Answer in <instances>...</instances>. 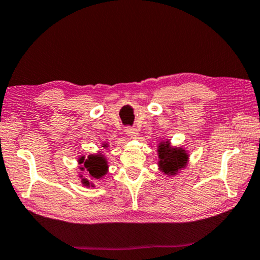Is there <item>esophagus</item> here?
Listing matches in <instances>:
<instances>
[{
  "instance_id": "1",
  "label": "esophagus",
  "mask_w": 260,
  "mask_h": 260,
  "mask_svg": "<svg viewBox=\"0 0 260 260\" xmlns=\"http://www.w3.org/2000/svg\"><path fill=\"white\" fill-rule=\"evenodd\" d=\"M125 132H126L127 135L131 136V138H133V139H136V138H138V135H139L138 129L134 128V127H126Z\"/></svg>"
}]
</instances>
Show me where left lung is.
<instances>
[{
  "label": "left lung",
  "mask_w": 260,
  "mask_h": 260,
  "mask_svg": "<svg viewBox=\"0 0 260 260\" xmlns=\"http://www.w3.org/2000/svg\"><path fill=\"white\" fill-rule=\"evenodd\" d=\"M157 148L158 167L167 177L177 175L187 166L189 155L183 148L172 147L169 140L161 141Z\"/></svg>",
  "instance_id": "obj_1"
}]
</instances>
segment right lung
Returning a JSON list of instances; mask_svg holds the SVG:
<instances>
[{
	"label": "right lung",
	"mask_w": 260,
	"mask_h": 260,
	"mask_svg": "<svg viewBox=\"0 0 260 260\" xmlns=\"http://www.w3.org/2000/svg\"><path fill=\"white\" fill-rule=\"evenodd\" d=\"M102 147L107 148L108 144H103ZM78 164H80V171H86L89 175L90 179H101L103 178L108 172V160L105 159V157L102 153H91L87 158L85 156L79 157ZM79 177L81 178V183L86 187H95L93 182H90L89 180L83 178L82 174H79Z\"/></svg>",
	"instance_id": "1"
}]
</instances>
